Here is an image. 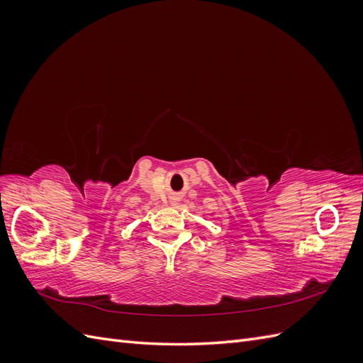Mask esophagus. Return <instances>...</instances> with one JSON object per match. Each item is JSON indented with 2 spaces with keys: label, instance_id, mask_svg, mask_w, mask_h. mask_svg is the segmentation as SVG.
I'll return each mask as SVG.
<instances>
[{
  "label": "esophagus",
  "instance_id": "34e87169",
  "mask_svg": "<svg viewBox=\"0 0 363 363\" xmlns=\"http://www.w3.org/2000/svg\"><path fill=\"white\" fill-rule=\"evenodd\" d=\"M169 204H171V206H177V204H179V199H177V196H172V199L169 200Z\"/></svg>",
  "mask_w": 363,
  "mask_h": 363
}]
</instances>
